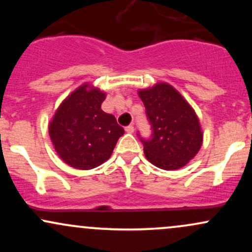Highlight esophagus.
<instances>
[{"label":"esophagus","mask_w":252,"mask_h":252,"mask_svg":"<svg viewBox=\"0 0 252 252\" xmlns=\"http://www.w3.org/2000/svg\"><path fill=\"white\" fill-rule=\"evenodd\" d=\"M134 126H126V132H129V134H132V132H134Z\"/></svg>","instance_id":"esophagus-1"}]
</instances>
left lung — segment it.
Segmentation results:
<instances>
[{
    "mask_svg": "<svg viewBox=\"0 0 252 252\" xmlns=\"http://www.w3.org/2000/svg\"><path fill=\"white\" fill-rule=\"evenodd\" d=\"M138 96L153 129L152 138H141L147 160L164 170L186 166L202 144V130L194 110L167 83L138 90Z\"/></svg>",
    "mask_w": 252,
    "mask_h": 252,
    "instance_id": "8db88e82",
    "label": "left lung"
}]
</instances>
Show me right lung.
Masks as SVG:
<instances>
[{"label": "right lung", "mask_w": 252, "mask_h": 252, "mask_svg": "<svg viewBox=\"0 0 252 252\" xmlns=\"http://www.w3.org/2000/svg\"><path fill=\"white\" fill-rule=\"evenodd\" d=\"M106 94L85 83L68 94L48 126L60 158L77 169H92L111 156L124 129L100 106Z\"/></svg>", "instance_id": "obj_1"}]
</instances>
